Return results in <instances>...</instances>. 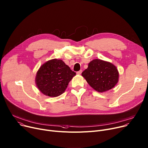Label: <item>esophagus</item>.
Returning a JSON list of instances; mask_svg holds the SVG:
<instances>
[{
  "label": "esophagus",
  "instance_id": "34e87169",
  "mask_svg": "<svg viewBox=\"0 0 148 148\" xmlns=\"http://www.w3.org/2000/svg\"><path fill=\"white\" fill-rule=\"evenodd\" d=\"M82 70H81V71H79L77 72H76V73H77V75H81V74L82 73Z\"/></svg>",
  "mask_w": 148,
  "mask_h": 148
}]
</instances>
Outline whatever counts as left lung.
Returning a JSON list of instances; mask_svg holds the SVG:
<instances>
[{
	"label": "left lung",
	"mask_w": 148,
	"mask_h": 148,
	"mask_svg": "<svg viewBox=\"0 0 148 148\" xmlns=\"http://www.w3.org/2000/svg\"><path fill=\"white\" fill-rule=\"evenodd\" d=\"M82 76L88 84L98 92H104L114 87L119 82V73L115 65L100 59L90 62Z\"/></svg>",
	"instance_id": "1"
}]
</instances>
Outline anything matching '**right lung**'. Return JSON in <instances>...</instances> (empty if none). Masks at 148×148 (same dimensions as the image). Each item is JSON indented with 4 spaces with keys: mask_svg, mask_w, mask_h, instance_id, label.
I'll use <instances>...</instances> for the list:
<instances>
[{
    "mask_svg": "<svg viewBox=\"0 0 148 148\" xmlns=\"http://www.w3.org/2000/svg\"><path fill=\"white\" fill-rule=\"evenodd\" d=\"M76 75L62 60H50L42 64L38 70L35 82L44 95L56 97L62 95L72 79Z\"/></svg>",
    "mask_w": 148,
    "mask_h": 148,
    "instance_id": "add662e5",
    "label": "right lung"
}]
</instances>
